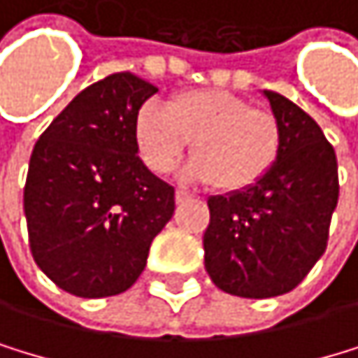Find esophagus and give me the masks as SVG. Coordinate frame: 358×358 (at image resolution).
<instances>
[{"mask_svg": "<svg viewBox=\"0 0 358 358\" xmlns=\"http://www.w3.org/2000/svg\"><path fill=\"white\" fill-rule=\"evenodd\" d=\"M191 198V194H187V191H182V189H178L176 191V202H185V200H189Z\"/></svg>", "mask_w": 358, "mask_h": 358, "instance_id": "obj_1", "label": "esophagus"}]
</instances>
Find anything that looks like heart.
Masks as SVG:
<instances>
[{
  "label": "heart",
  "mask_w": 358,
  "mask_h": 358,
  "mask_svg": "<svg viewBox=\"0 0 358 358\" xmlns=\"http://www.w3.org/2000/svg\"><path fill=\"white\" fill-rule=\"evenodd\" d=\"M284 131L273 112L224 90H189L143 105L134 120V143L147 169L167 173L191 143L196 156L185 176L240 194L268 176L282 152Z\"/></svg>",
  "instance_id": "obj_1"
}]
</instances>
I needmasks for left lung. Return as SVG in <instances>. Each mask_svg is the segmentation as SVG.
Here are the masks:
<instances>
[{
	"instance_id": "1",
	"label": "left lung",
	"mask_w": 358,
	"mask_h": 358,
	"mask_svg": "<svg viewBox=\"0 0 358 358\" xmlns=\"http://www.w3.org/2000/svg\"><path fill=\"white\" fill-rule=\"evenodd\" d=\"M280 118L282 152L268 176L240 194L211 196L204 266L229 295L266 299L290 292L328 244L339 200L337 156L299 105L264 90Z\"/></svg>"
}]
</instances>
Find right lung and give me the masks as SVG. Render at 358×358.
Segmentation results:
<instances>
[{"instance_id":"add662e5","label":"right lung","mask_w":358,"mask_h":358,"mask_svg":"<svg viewBox=\"0 0 358 358\" xmlns=\"http://www.w3.org/2000/svg\"><path fill=\"white\" fill-rule=\"evenodd\" d=\"M156 85L116 72L76 94L32 149L24 187L30 251L76 297L125 292L169 222L173 187L138 158L134 120Z\"/></svg>"}]
</instances>
